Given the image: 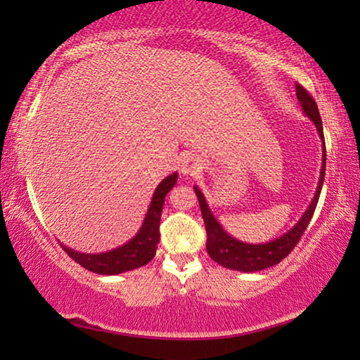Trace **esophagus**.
Instances as JSON below:
<instances>
[{
    "instance_id": "1",
    "label": "esophagus",
    "mask_w": 360,
    "mask_h": 360,
    "mask_svg": "<svg viewBox=\"0 0 360 360\" xmlns=\"http://www.w3.org/2000/svg\"><path fill=\"white\" fill-rule=\"evenodd\" d=\"M201 170V164L198 159H195L193 155L190 157H185L184 162H181V167H180V172L184 175H196L198 172Z\"/></svg>"
}]
</instances>
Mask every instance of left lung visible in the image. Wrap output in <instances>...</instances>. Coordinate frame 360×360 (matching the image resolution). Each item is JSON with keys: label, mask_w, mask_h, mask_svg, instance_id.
Instances as JSON below:
<instances>
[{"label": "left lung", "mask_w": 360, "mask_h": 360, "mask_svg": "<svg viewBox=\"0 0 360 360\" xmlns=\"http://www.w3.org/2000/svg\"><path fill=\"white\" fill-rule=\"evenodd\" d=\"M297 98L300 106H302L303 115H307L309 120L316 126L318 134L321 137L323 142V165H321V175H319L318 188L314 193L311 203L304 211L302 218L292 229L287 231L280 238L270 240V243L264 244H249L244 240H239L229 236L223 229V226L218 223V219L214 218L211 213L208 203H206L205 195L201 193L198 186H193L196 196H198L201 214H203L205 228H206V250H208L210 257L223 265L226 269L231 270H239V272H257V270H264L269 267L277 265L280 260H283L287 255L295 249V245L298 244L300 238H302L304 229L308 228L309 221L313 218L314 210H316L319 193L323 188V180H324V170H326V146H324V136H323V124H321V116H319L316 101L313 100L311 95L304 90V88L297 83Z\"/></svg>", "instance_id": "left-lung-1"}]
</instances>
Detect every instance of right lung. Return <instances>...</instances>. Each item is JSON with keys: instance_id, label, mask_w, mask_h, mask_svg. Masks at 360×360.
<instances>
[{"instance_id": "1", "label": "right lung", "mask_w": 360, "mask_h": 360, "mask_svg": "<svg viewBox=\"0 0 360 360\" xmlns=\"http://www.w3.org/2000/svg\"><path fill=\"white\" fill-rule=\"evenodd\" d=\"M179 179V174H172L157 185L152 196V201L147 210V214L144 221H142L141 229L131 240L126 244L120 245V248L108 250V252L101 254H83L78 250H73L67 245L62 244V248L70 257L85 267L90 272L100 274V275H116L127 272V270L139 269L142 265L149 264L154 259L157 244L160 239V216L162 208H164L165 195L174 188Z\"/></svg>"}]
</instances>
